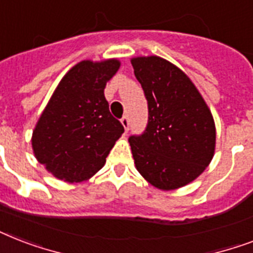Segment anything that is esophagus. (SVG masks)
I'll return each instance as SVG.
<instances>
[{
	"mask_svg": "<svg viewBox=\"0 0 253 253\" xmlns=\"http://www.w3.org/2000/svg\"><path fill=\"white\" fill-rule=\"evenodd\" d=\"M121 123L123 125V127H125V131H128V128H130V121H128V118L127 117H123L122 119H121Z\"/></svg>",
	"mask_w": 253,
	"mask_h": 253,
	"instance_id": "obj_1",
	"label": "esophagus"
}]
</instances>
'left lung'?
I'll list each match as a JSON object with an SVG mask.
<instances>
[{"label": "left lung", "instance_id": "8db88e82", "mask_svg": "<svg viewBox=\"0 0 253 253\" xmlns=\"http://www.w3.org/2000/svg\"><path fill=\"white\" fill-rule=\"evenodd\" d=\"M148 102V125L128 143L143 178L160 190L194 181L215 151V123L196 85L178 67L160 56L131 59Z\"/></svg>", "mask_w": 253, "mask_h": 253}]
</instances>
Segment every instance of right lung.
<instances>
[{
    "label": "right lung",
    "mask_w": 253,
    "mask_h": 253,
    "mask_svg": "<svg viewBox=\"0 0 253 253\" xmlns=\"http://www.w3.org/2000/svg\"><path fill=\"white\" fill-rule=\"evenodd\" d=\"M119 67L118 59L77 63L61 79L38 119L31 138L34 155L59 180H89L105 166L123 134L103 94Z\"/></svg>",
    "instance_id": "obj_1"
}]
</instances>
